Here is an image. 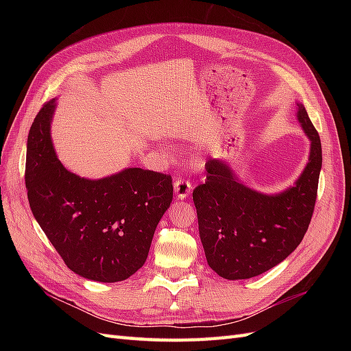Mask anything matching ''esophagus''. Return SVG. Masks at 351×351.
I'll list each match as a JSON object with an SVG mask.
<instances>
[{
	"label": "esophagus",
	"instance_id": "obj_1",
	"mask_svg": "<svg viewBox=\"0 0 351 351\" xmlns=\"http://www.w3.org/2000/svg\"><path fill=\"white\" fill-rule=\"evenodd\" d=\"M192 189H193V186L189 182V180H184V178L174 180V192L178 199H186L189 196V193L192 192Z\"/></svg>",
	"mask_w": 351,
	"mask_h": 351
}]
</instances>
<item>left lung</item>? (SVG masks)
Returning <instances> with one entry per match:
<instances>
[{"instance_id": "8db88e82", "label": "left lung", "mask_w": 351, "mask_h": 351, "mask_svg": "<svg viewBox=\"0 0 351 351\" xmlns=\"http://www.w3.org/2000/svg\"><path fill=\"white\" fill-rule=\"evenodd\" d=\"M297 119L311 139L309 162L295 184L263 195L240 183L230 167L208 159L206 182L193 190L199 236L209 267L226 280H247L269 271L295 250L313 215L322 146L302 104Z\"/></svg>"}]
</instances>
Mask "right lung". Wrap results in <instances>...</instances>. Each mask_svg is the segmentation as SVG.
<instances>
[{"instance_id":"obj_1","label":"right lung","mask_w":351,"mask_h":351,"mask_svg":"<svg viewBox=\"0 0 351 351\" xmlns=\"http://www.w3.org/2000/svg\"><path fill=\"white\" fill-rule=\"evenodd\" d=\"M52 99L27 136L25 182L34 217L67 267L99 282L127 280L143 267L159 219L173 200V178L127 168L101 180L70 173L56 156Z\"/></svg>"}]
</instances>
